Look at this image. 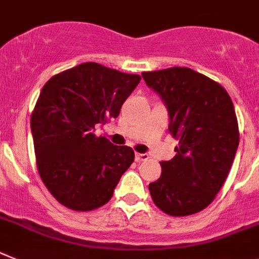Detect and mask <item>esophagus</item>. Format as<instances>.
<instances>
[{
  "mask_svg": "<svg viewBox=\"0 0 259 259\" xmlns=\"http://www.w3.org/2000/svg\"><path fill=\"white\" fill-rule=\"evenodd\" d=\"M146 159H149V155H147V154H140V153L136 154V162H141V160H146Z\"/></svg>",
  "mask_w": 259,
  "mask_h": 259,
  "instance_id": "esophagus-1",
  "label": "esophagus"
}]
</instances>
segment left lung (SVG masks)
Instances as JSON below:
<instances>
[{
	"mask_svg": "<svg viewBox=\"0 0 259 259\" xmlns=\"http://www.w3.org/2000/svg\"><path fill=\"white\" fill-rule=\"evenodd\" d=\"M146 85L168 112V130L179 145L162 160V175L149 184L156 207L171 216L207 208L223 187L236 156L240 134L227 91L191 68L143 72Z\"/></svg>",
	"mask_w": 259,
	"mask_h": 259,
	"instance_id": "left-lung-1",
	"label": "left lung"
}]
</instances>
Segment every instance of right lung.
<instances>
[{
	"mask_svg": "<svg viewBox=\"0 0 259 259\" xmlns=\"http://www.w3.org/2000/svg\"><path fill=\"white\" fill-rule=\"evenodd\" d=\"M140 75L82 63L46 82L31 114L39 175L64 207L92 210L112 199L134 151L93 134L119 114Z\"/></svg>",
	"mask_w": 259,
	"mask_h": 259,
	"instance_id": "obj_1",
	"label": "right lung"
}]
</instances>
